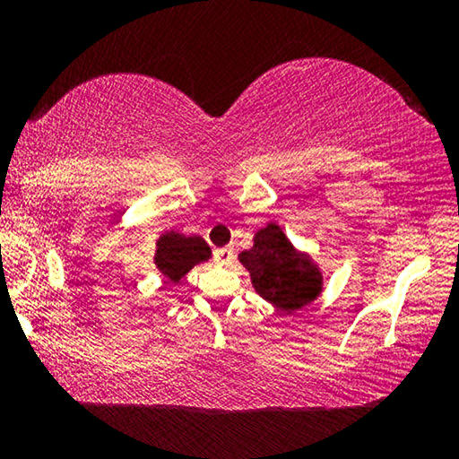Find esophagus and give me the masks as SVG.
<instances>
[{"instance_id":"esophagus-1","label":"esophagus","mask_w":459,"mask_h":459,"mask_svg":"<svg viewBox=\"0 0 459 459\" xmlns=\"http://www.w3.org/2000/svg\"><path fill=\"white\" fill-rule=\"evenodd\" d=\"M214 259L221 265H227V263L232 259V247H221L214 251Z\"/></svg>"}]
</instances>
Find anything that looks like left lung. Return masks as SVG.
Returning a JSON list of instances; mask_svg holds the SVG:
<instances>
[{"mask_svg":"<svg viewBox=\"0 0 459 459\" xmlns=\"http://www.w3.org/2000/svg\"><path fill=\"white\" fill-rule=\"evenodd\" d=\"M238 261L251 273L255 291L281 312H295L322 291V273L307 255L295 251L277 224H267L255 235Z\"/></svg>","mask_w":459,"mask_h":459,"instance_id":"1","label":"left lung"}]
</instances>
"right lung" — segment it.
<instances>
[{"instance_id": "obj_1", "label": "right lung", "mask_w": 459, "mask_h": 459, "mask_svg": "<svg viewBox=\"0 0 459 459\" xmlns=\"http://www.w3.org/2000/svg\"><path fill=\"white\" fill-rule=\"evenodd\" d=\"M211 247L200 237H186L180 232H166L158 240L155 251V265L161 275L168 277L172 283H178L188 271L202 261L211 259Z\"/></svg>"}]
</instances>
